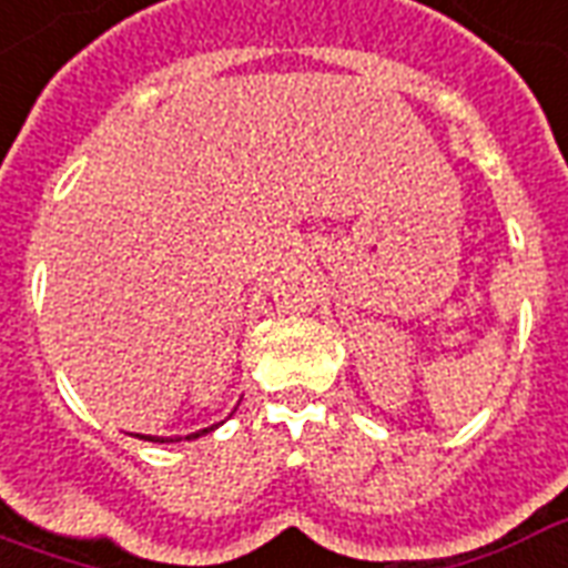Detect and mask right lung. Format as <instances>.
I'll use <instances>...</instances> for the list:
<instances>
[{"mask_svg":"<svg viewBox=\"0 0 568 568\" xmlns=\"http://www.w3.org/2000/svg\"><path fill=\"white\" fill-rule=\"evenodd\" d=\"M210 430H213V427H207V430H199V434H189L186 439H199L201 434H210ZM141 439H150V443H165L162 436H141Z\"/></svg>","mask_w":568,"mask_h":568,"instance_id":"add662e5","label":"right lung"}]
</instances>
